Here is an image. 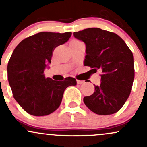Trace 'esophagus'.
Instances as JSON below:
<instances>
[{"instance_id": "obj_1", "label": "esophagus", "mask_w": 147, "mask_h": 147, "mask_svg": "<svg viewBox=\"0 0 147 147\" xmlns=\"http://www.w3.org/2000/svg\"><path fill=\"white\" fill-rule=\"evenodd\" d=\"M77 83H78V84H84V81H83V80H77Z\"/></svg>"}]
</instances>
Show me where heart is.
Returning a JSON list of instances; mask_svg holds the SVG:
<instances>
[{"label": "heart", "mask_w": 147, "mask_h": 147, "mask_svg": "<svg viewBox=\"0 0 147 147\" xmlns=\"http://www.w3.org/2000/svg\"><path fill=\"white\" fill-rule=\"evenodd\" d=\"M72 42H77V40H73V41H72Z\"/></svg>", "instance_id": "1"}]
</instances>
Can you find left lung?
Wrapping results in <instances>:
<instances>
[{
	"instance_id": "left-lung-1",
	"label": "left lung",
	"mask_w": 147,
	"mask_h": 147,
	"mask_svg": "<svg viewBox=\"0 0 147 147\" xmlns=\"http://www.w3.org/2000/svg\"><path fill=\"white\" fill-rule=\"evenodd\" d=\"M73 35L85 44L84 65L92 68L93 73L98 69L102 72L100 85H94L95 91L84 97V103L97 115L116 113L127 100L132 87V53L119 35L100 28H87Z\"/></svg>"
}]
</instances>
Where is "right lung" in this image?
Returning <instances> with one entry per match:
<instances>
[{
  "instance_id": "add662e5",
  "label": "right lung",
  "mask_w": 147,
  "mask_h": 147,
  "mask_svg": "<svg viewBox=\"0 0 147 147\" xmlns=\"http://www.w3.org/2000/svg\"><path fill=\"white\" fill-rule=\"evenodd\" d=\"M71 35V32H41L22 40L13 50L7 67L8 82L14 99L30 115L51 114L60 107L65 89L77 84L70 77L60 82L44 75L53 50Z\"/></svg>"
}]
</instances>
